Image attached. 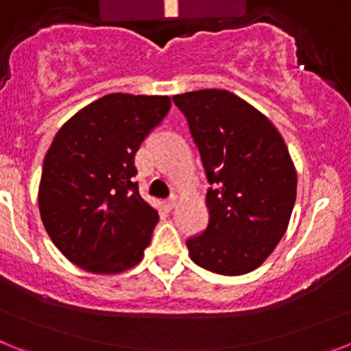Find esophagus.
Segmentation results:
<instances>
[{"label": "esophagus", "mask_w": 351, "mask_h": 351, "mask_svg": "<svg viewBox=\"0 0 351 351\" xmlns=\"http://www.w3.org/2000/svg\"><path fill=\"white\" fill-rule=\"evenodd\" d=\"M165 206H167V209H173V207L178 206V197H176V195H172L170 198H167Z\"/></svg>", "instance_id": "1"}]
</instances>
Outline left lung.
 <instances>
[{
	"label": "left lung",
	"mask_w": 351,
	"mask_h": 351,
	"mask_svg": "<svg viewBox=\"0 0 351 351\" xmlns=\"http://www.w3.org/2000/svg\"><path fill=\"white\" fill-rule=\"evenodd\" d=\"M206 170L209 223L186 241L197 265L223 276L255 271L287 232L297 173L267 117L225 89L176 95Z\"/></svg>",
	"instance_id": "left-lung-1"
}]
</instances>
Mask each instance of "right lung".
Listing matches in <instances>:
<instances>
[{"mask_svg":"<svg viewBox=\"0 0 351 351\" xmlns=\"http://www.w3.org/2000/svg\"><path fill=\"white\" fill-rule=\"evenodd\" d=\"M169 110V96L112 93L56 133L43 160L40 216L77 267L117 274L144 256L158 213L138 193L135 154Z\"/></svg>","mask_w":351,"mask_h":351,"instance_id":"1","label":"right lung"}]
</instances>
